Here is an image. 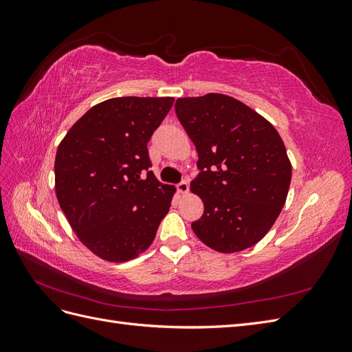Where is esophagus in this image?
<instances>
[{
    "label": "esophagus",
    "instance_id": "esophagus-1",
    "mask_svg": "<svg viewBox=\"0 0 352 352\" xmlns=\"http://www.w3.org/2000/svg\"><path fill=\"white\" fill-rule=\"evenodd\" d=\"M177 190L180 194H188L189 192V182H188V180H182V182L177 185Z\"/></svg>",
    "mask_w": 352,
    "mask_h": 352
}]
</instances>
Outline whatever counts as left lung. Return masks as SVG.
<instances>
[{
	"mask_svg": "<svg viewBox=\"0 0 352 352\" xmlns=\"http://www.w3.org/2000/svg\"><path fill=\"white\" fill-rule=\"evenodd\" d=\"M176 116L198 153L190 190L204 202L195 235L219 252L247 250L279 217L292 166L280 135L248 105L223 94L179 98Z\"/></svg>",
	"mask_w": 352,
	"mask_h": 352,
	"instance_id": "obj_1",
	"label": "left lung"
}]
</instances>
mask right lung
Masks as SVG:
<instances>
[{"label": "right lung", "instance_id": "1", "mask_svg": "<svg viewBox=\"0 0 352 352\" xmlns=\"http://www.w3.org/2000/svg\"><path fill=\"white\" fill-rule=\"evenodd\" d=\"M175 98L120 97L94 105L56 155V194L72 229L102 260L138 257L155 238L175 188L150 170L148 141Z\"/></svg>", "mask_w": 352, "mask_h": 352}]
</instances>
